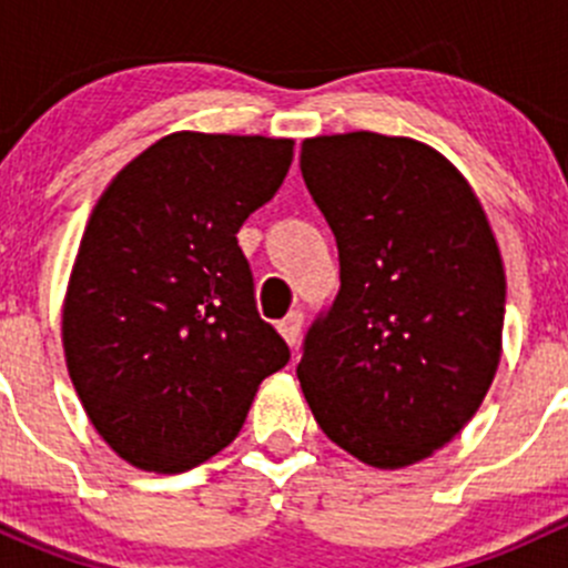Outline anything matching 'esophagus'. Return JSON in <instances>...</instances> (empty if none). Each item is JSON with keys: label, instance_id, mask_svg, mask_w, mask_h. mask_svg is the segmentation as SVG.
I'll use <instances>...</instances> for the list:
<instances>
[{"label": "esophagus", "instance_id": "34e87169", "mask_svg": "<svg viewBox=\"0 0 568 568\" xmlns=\"http://www.w3.org/2000/svg\"><path fill=\"white\" fill-rule=\"evenodd\" d=\"M277 329H280V335L285 337V343H288V346H296V341H300V332H302V313L300 311L288 313V316L280 321Z\"/></svg>", "mask_w": 568, "mask_h": 568}]
</instances>
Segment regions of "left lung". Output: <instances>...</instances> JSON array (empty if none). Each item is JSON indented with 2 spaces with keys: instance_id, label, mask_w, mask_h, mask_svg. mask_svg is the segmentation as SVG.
Wrapping results in <instances>:
<instances>
[{
  "instance_id": "left-lung-1",
  "label": "left lung",
  "mask_w": 568,
  "mask_h": 568,
  "mask_svg": "<svg viewBox=\"0 0 568 568\" xmlns=\"http://www.w3.org/2000/svg\"><path fill=\"white\" fill-rule=\"evenodd\" d=\"M341 291L296 365L321 432L371 467L415 464L478 412L500 365L506 272L443 153L374 131L302 142Z\"/></svg>"
}]
</instances>
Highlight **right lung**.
<instances>
[{
  "label": "right lung",
  "mask_w": 568,
  "mask_h": 568,
  "mask_svg": "<svg viewBox=\"0 0 568 568\" xmlns=\"http://www.w3.org/2000/svg\"><path fill=\"white\" fill-rule=\"evenodd\" d=\"M294 140L178 131L95 203L62 307L68 374L95 432L148 473L236 439L257 385L291 359L257 316L239 227L274 197Z\"/></svg>",
  "instance_id": "obj_1"
}]
</instances>
